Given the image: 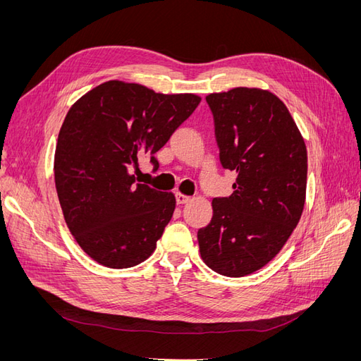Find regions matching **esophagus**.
<instances>
[{
    "mask_svg": "<svg viewBox=\"0 0 361 361\" xmlns=\"http://www.w3.org/2000/svg\"><path fill=\"white\" fill-rule=\"evenodd\" d=\"M176 202L178 204H187L191 202V197H188V195H183V194H176Z\"/></svg>",
    "mask_w": 361,
    "mask_h": 361,
    "instance_id": "esophagus-1",
    "label": "esophagus"
}]
</instances>
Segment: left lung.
<instances>
[{
	"label": "left lung",
	"mask_w": 361,
	"mask_h": 361,
	"mask_svg": "<svg viewBox=\"0 0 361 361\" xmlns=\"http://www.w3.org/2000/svg\"><path fill=\"white\" fill-rule=\"evenodd\" d=\"M221 166L236 171L233 192L212 200L197 232L204 264L244 277L274 259L297 227L305 202L307 149L276 94L238 87L206 96Z\"/></svg>",
	"instance_id": "1"
}]
</instances>
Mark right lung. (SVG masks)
Returning a JSON list of instances; mask_svg holds the SVG:
<instances>
[{
	"instance_id": "obj_1",
	"label": "right lung",
	"mask_w": 361,
	"mask_h": 361,
	"mask_svg": "<svg viewBox=\"0 0 361 361\" xmlns=\"http://www.w3.org/2000/svg\"><path fill=\"white\" fill-rule=\"evenodd\" d=\"M197 94H162L145 85L106 81L76 101L61 125L54 176L64 220L97 264L145 262L171 220L176 199L130 170L157 152L200 104Z\"/></svg>"
}]
</instances>
